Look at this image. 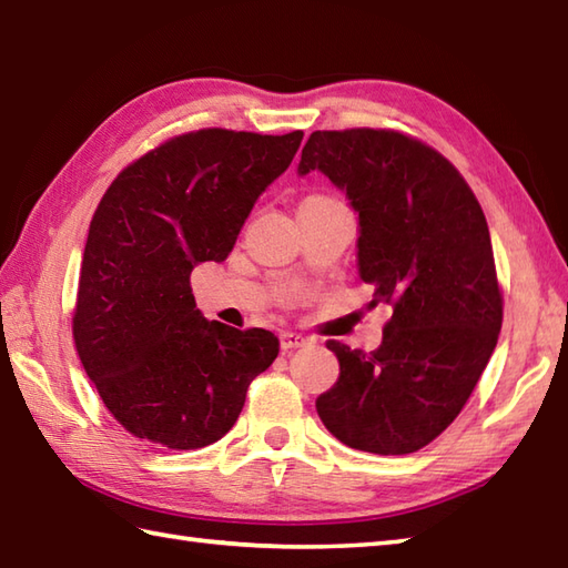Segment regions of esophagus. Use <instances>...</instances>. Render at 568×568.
<instances>
[{
  "label": "esophagus",
  "mask_w": 568,
  "mask_h": 568,
  "mask_svg": "<svg viewBox=\"0 0 568 568\" xmlns=\"http://www.w3.org/2000/svg\"><path fill=\"white\" fill-rule=\"evenodd\" d=\"M281 348L283 351H295V348H302L307 344V338L302 334H295V332H281Z\"/></svg>",
  "instance_id": "obj_1"
}]
</instances>
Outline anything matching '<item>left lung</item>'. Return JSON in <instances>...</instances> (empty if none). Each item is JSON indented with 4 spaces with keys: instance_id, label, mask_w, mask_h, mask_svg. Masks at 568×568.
Returning <instances> with one entry per match:
<instances>
[{
    "instance_id": "obj_1",
    "label": "left lung",
    "mask_w": 568,
    "mask_h": 568,
    "mask_svg": "<svg viewBox=\"0 0 568 568\" xmlns=\"http://www.w3.org/2000/svg\"><path fill=\"white\" fill-rule=\"evenodd\" d=\"M322 174L358 215V273L392 305L379 348L338 341L316 414L355 450L408 455L453 424L496 348L500 297L489 224L443 154L394 130H316L297 174Z\"/></svg>"
}]
</instances>
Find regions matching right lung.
Wrapping results in <instances>:
<instances>
[{
	"label": "right lung",
	"instance_id": "right-lung-1",
	"mask_svg": "<svg viewBox=\"0 0 568 568\" xmlns=\"http://www.w3.org/2000/svg\"><path fill=\"white\" fill-rule=\"evenodd\" d=\"M300 142L302 130H195L140 156L103 193L89 224L72 334L105 408L135 438L169 450L220 440L252 379L278 355L266 328L207 322L191 271L230 256Z\"/></svg>",
	"mask_w": 568,
	"mask_h": 568
}]
</instances>
